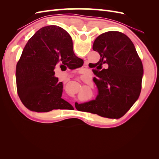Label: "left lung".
Instances as JSON below:
<instances>
[{"mask_svg":"<svg viewBox=\"0 0 159 159\" xmlns=\"http://www.w3.org/2000/svg\"><path fill=\"white\" fill-rule=\"evenodd\" d=\"M93 50L100 55L95 64V99L75 103L76 109L103 117L120 118L132 107L141 90L143 68L132 41L123 33L109 31L95 40ZM104 64L107 69L101 70Z\"/></svg>","mask_w":159,"mask_h":159,"instance_id":"8db88e82","label":"left lung"}]
</instances>
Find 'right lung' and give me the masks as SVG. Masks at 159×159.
Listing matches in <instances>:
<instances>
[{"label":"right lung","mask_w":159,"mask_h":159,"mask_svg":"<svg viewBox=\"0 0 159 159\" xmlns=\"http://www.w3.org/2000/svg\"><path fill=\"white\" fill-rule=\"evenodd\" d=\"M60 63L74 69L82 66L84 60L75 55L71 38L63 28L43 27L28 40L16 65L18 95L28 109L48 112L72 107L61 98L63 84L55 76Z\"/></svg>","instance_id":"add662e5"}]
</instances>
